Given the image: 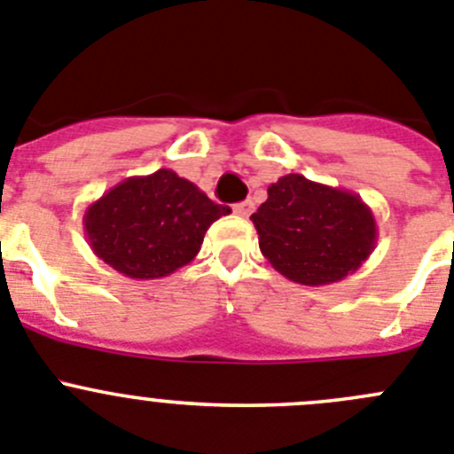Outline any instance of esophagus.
<instances>
[{
    "label": "esophagus",
    "instance_id": "esophagus-1",
    "mask_svg": "<svg viewBox=\"0 0 454 454\" xmlns=\"http://www.w3.org/2000/svg\"><path fill=\"white\" fill-rule=\"evenodd\" d=\"M232 210H235V215H239V217H248V215H251V212L255 210V203H253V201H242V203H237V206L232 207Z\"/></svg>",
    "mask_w": 454,
    "mask_h": 454
}]
</instances>
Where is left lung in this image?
I'll return each instance as SVG.
<instances>
[{"instance_id": "8db88e82", "label": "left lung", "mask_w": 454, "mask_h": 454, "mask_svg": "<svg viewBox=\"0 0 454 454\" xmlns=\"http://www.w3.org/2000/svg\"><path fill=\"white\" fill-rule=\"evenodd\" d=\"M267 194L251 222L262 255L292 283H339L373 253L378 223L355 192L287 174Z\"/></svg>"}]
</instances>
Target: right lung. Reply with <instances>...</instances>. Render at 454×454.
<instances>
[{"label": "right lung", "instance_id": "obj_1", "mask_svg": "<svg viewBox=\"0 0 454 454\" xmlns=\"http://www.w3.org/2000/svg\"><path fill=\"white\" fill-rule=\"evenodd\" d=\"M231 207L176 171L130 176L88 206L83 231L106 264L133 280H156L190 264L207 228Z\"/></svg>", "mask_w": 454, "mask_h": 454}]
</instances>
